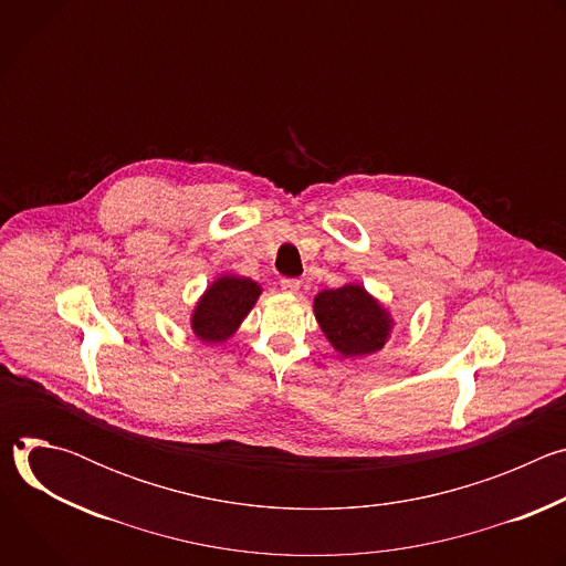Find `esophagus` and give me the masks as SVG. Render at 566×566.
I'll list each match as a JSON object with an SVG mask.
<instances>
[{"label": "esophagus", "mask_w": 566, "mask_h": 566, "mask_svg": "<svg viewBox=\"0 0 566 566\" xmlns=\"http://www.w3.org/2000/svg\"><path fill=\"white\" fill-rule=\"evenodd\" d=\"M280 286H282L284 293H297V291H300V280H295V277H282Z\"/></svg>", "instance_id": "1"}]
</instances>
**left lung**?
<instances>
[{
	"label": "left lung",
	"mask_w": 566,
	"mask_h": 566,
	"mask_svg": "<svg viewBox=\"0 0 566 566\" xmlns=\"http://www.w3.org/2000/svg\"><path fill=\"white\" fill-rule=\"evenodd\" d=\"M313 308L334 349L349 358L382 349L391 329L387 311L358 284L317 293Z\"/></svg>",
	"instance_id": "1"
}]
</instances>
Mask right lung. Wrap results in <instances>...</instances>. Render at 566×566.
<instances>
[{"label":"right lung","mask_w":566,"mask_h":566,"mask_svg":"<svg viewBox=\"0 0 566 566\" xmlns=\"http://www.w3.org/2000/svg\"><path fill=\"white\" fill-rule=\"evenodd\" d=\"M260 286L247 277H219L201 297L192 315V329L206 343L226 340L253 308Z\"/></svg>","instance_id":"right-lung-1"}]
</instances>
